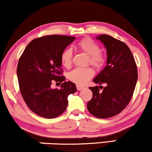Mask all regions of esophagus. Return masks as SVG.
<instances>
[{
  "instance_id": "34e87169",
  "label": "esophagus",
  "mask_w": 152,
  "mask_h": 152,
  "mask_svg": "<svg viewBox=\"0 0 152 152\" xmlns=\"http://www.w3.org/2000/svg\"><path fill=\"white\" fill-rule=\"evenodd\" d=\"M84 87L79 86V85H77V91H82V89H84Z\"/></svg>"
}]
</instances>
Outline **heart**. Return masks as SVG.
Segmentation results:
<instances>
[{"label": "heart", "mask_w": 152, "mask_h": 152, "mask_svg": "<svg viewBox=\"0 0 152 152\" xmlns=\"http://www.w3.org/2000/svg\"><path fill=\"white\" fill-rule=\"evenodd\" d=\"M78 49L88 56V61L95 68H100L105 61L104 55L99 51V45L90 38H84L77 44ZM72 53L70 48H67L61 54V61L65 68H70L72 64ZM93 76L91 68H76L68 75L70 81L77 85H84Z\"/></svg>", "instance_id": "b5f03b06"}]
</instances>
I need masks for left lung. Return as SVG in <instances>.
<instances>
[{
  "label": "left lung",
  "instance_id": "8db88e82",
  "mask_svg": "<svg viewBox=\"0 0 152 152\" xmlns=\"http://www.w3.org/2000/svg\"><path fill=\"white\" fill-rule=\"evenodd\" d=\"M107 49V66L95 77V84L106 85L90 87L93 97L87 109L93 115L109 118L123 111L132 99L138 80L136 61L125 43L107 34L96 37Z\"/></svg>",
  "mask_w": 152,
  "mask_h": 152
}]
</instances>
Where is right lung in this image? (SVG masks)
Listing matches in <instances>:
<instances>
[{
  "mask_svg": "<svg viewBox=\"0 0 152 152\" xmlns=\"http://www.w3.org/2000/svg\"><path fill=\"white\" fill-rule=\"evenodd\" d=\"M75 37L48 35L32 40L18 60L20 92L31 111L41 117L54 118L65 111L68 97L76 86L61 76V54ZM53 80L63 82L60 89L51 88Z\"/></svg>",
  "mask_w": 152,
  "mask_h": 152,
  "instance_id": "obj_1",
  "label": "right lung"
}]
</instances>
